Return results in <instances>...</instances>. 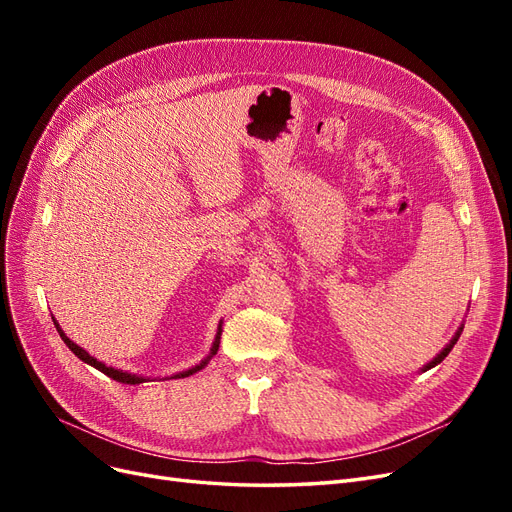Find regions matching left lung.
I'll use <instances>...</instances> for the list:
<instances>
[{"instance_id": "obj_1", "label": "left lung", "mask_w": 512, "mask_h": 512, "mask_svg": "<svg viewBox=\"0 0 512 512\" xmlns=\"http://www.w3.org/2000/svg\"><path fill=\"white\" fill-rule=\"evenodd\" d=\"M461 331H463V324H461V327L457 329V333L453 335V339H451V342H448V344H446V346H444V348L440 350V354H436V356H433V359H431V361H429L427 365H423V369H421V371H427V369H431V367H436L438 363H442V361L446 359V354H448V352H451V350H453V346L457 344V339H459Z\"/></svg>"}]
</instances>
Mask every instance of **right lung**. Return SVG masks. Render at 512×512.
<instances>
[{"label":"right lung","mask_w":512,"mask_h":512,"mask_svg":"<svg viewBox=\"0 0 512 512\" xmlns=\"http://www.w3.org/2000/svg\"><path fill=\"white\" fill-rule=\"evenodd\" d=\"M53 322H55V327H57V333H59V337L64 339V344L79 356L81 361H85L87 365H91V367H96L98 371H102L104 376H108V378H113V380H117V382H123V384H141V382H147L149 378H145V376H138V374H130V371H123V369H115V367H108V365H104L102 361H98V359H94V356H91L87 350H83L79 344H74L72 339L64 333V329L59 327V322L53 318ZM220 335H222V322L218 324V333H215V342H213V346H211V350H209V354L205 356L203 361H200L198 365H194V367H190V369H185V371H179V374H175V376H170V378H188V376H192V374H196V371H200L203 367H207V363L213 359L215 354H218V348H220Z\"/></svg>","instance_id":"right-lung-1"}]
</instances>
